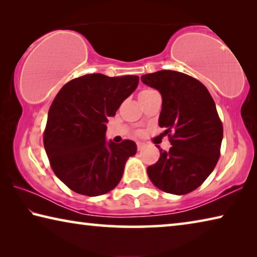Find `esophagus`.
Here are the masks:
<instances>
[{
  "label": "esophagus",
  "instance_id": "obj_1",
  "mask_svg": "<svg viewBox=\"0 0 257 257\" xmlns=\"http://www.w3.org/2000/svg\"><path fill=\"white\" fill-rule=\"evenodd\" d=\"M144 144H143V143H141V142H137V150L138 151H142L143 149H144Z\"/></svg>",
  "mask_w": 257,
  "mask_h": 257
}]
</instances>
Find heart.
<instances>
[{"mask_svg":"<svg viewBox=\"0 0 257 257\" xmlns=\"http://www.w3.org/2000/svg\"><path fill=\"white\" fill-rule=\"evenodd\" d=\"M149 92H152V89H144V90H142V92L139 93V95H141V94H145V93H149Z\"/></svg>","mask_w":257,"mask_h":257,"instance_id":"obj_1","label":"heart"}]
</instances>
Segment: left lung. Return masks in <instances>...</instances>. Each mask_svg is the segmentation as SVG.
<instances>
[{
	"label": "left lung",
	"instance_id": "obj_1",
	"mask_svg": "<svg viewBox=\"0 0 257 257\" xmlns=\"http://www.w3.org/2000/svg\"><path fill=\"white\" fill-rule=\"evenodd\" d=\"M145 85L162 95L159 125L171 147L147 168L159 189L185 195L201 186L215 168L223 137L222 122L211 94L201 81L186 73L161 70L142 76Z\"/></svg>",
	"mask_w": 257,
	"mask_h": 257
}]
</instances>
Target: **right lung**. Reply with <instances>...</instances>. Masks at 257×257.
I'll list each match as a JSON object with an SVG mask.
<instances>
[{
	"label": "right lung",
	"instance_id": "obj_1",
	"mask_svg": "<svg viewBox=\"0 0 257 257\" xmlns=\"http://www.w3.org/2000/svg\"><path fill=\"white\" fill-rule=\"evenodd\" d=\"M138 81V76L90 73L67 82L52 102L44 147L55 176L71 190L99 196L120 182L137 146L129 139L106 142V122Z\"/></svg>",
	"mask_w": 257,
	"mask_h": 257
}]
</instances>
